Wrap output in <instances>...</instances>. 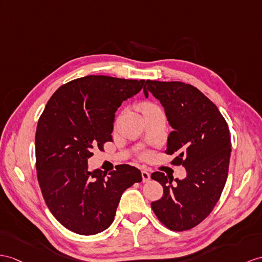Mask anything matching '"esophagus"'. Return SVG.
Listing matches in <instances>:
<instances>
[{"instance_id":"1","label":"esophagus","mask_w":262,"mask_h":262,"mask_svg":"<svg viewBox=\"0 0 262 262\" xmlns=\"http://www.w3.org/2000/svg\"><path fill=\"white\" fill-rule=\"evenodd\" d=\"M141 176H142V181L143 182H148L150 180V173L146 170L141 171Z\"/></svg>"}]
</instances>
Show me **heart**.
<instances>
[{
    "mask_svg": "<svg viewBox=\"0 0 262 262\" xmlns=\"http://www.w3.org/2000/svg\"><path fill=\"white\" fill-rule=\"evenodd\" d=\"M141 109H142V112H143V114H144V113H146V112H150V111H153V110L160 109V107H159V106H158L157 104H155V103H151V102H145V103L142 104Z\"/></svg>",
    "mask_w": 262,
    "mask_h": 262,
    "instance_id": "heart-1",
    "label": "heart"
}]
</instances>
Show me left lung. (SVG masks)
<instances>
[{
    "mask_svg": "<svg viewBox=\"0 0 262 262\" xmlns=\"http://www.w3.org/2000/svg\"><path fill=\"white\" fill-rule=\"evenodd\" d=\"M143 91L163 105L173 127L165 153L176 155L171 163L187 171L176 182L163 172H153L151 178L161 183L163 195L151 208L170 230H189L211 213L225 188L231 153L227 121L211 100L187 83L146 80Z\"/></svg>",
    "mask_w": 262,
    "mask_h": 262,
    "instance_id": "1",
    "label": "left lung"
}]
</instances>
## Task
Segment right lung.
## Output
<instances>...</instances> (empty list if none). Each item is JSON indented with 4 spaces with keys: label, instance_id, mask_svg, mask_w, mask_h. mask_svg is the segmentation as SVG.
Here are the masks:
<instances>
[{
    "label": "right lung",
    "instance_id": "right-lung-1",
    "mask_svg": "<svg viewBox=\"0 0 262 262\" xmlns=\"http://www.w3.org/2000/svg\"><path fill=\"white\" fill-rule=\"evenodd\" d=\"M144 80L88 75L61 85L50 98L35 133L36 174L55 219L78 234L111 226L124 191L141 182L139 169L119 164L110 172L88 170L92 149L113 141L116 111L141 91Z\"/></svg>",
    "mask_w": 262,
    "mask_h": 262
}]
</instances>
